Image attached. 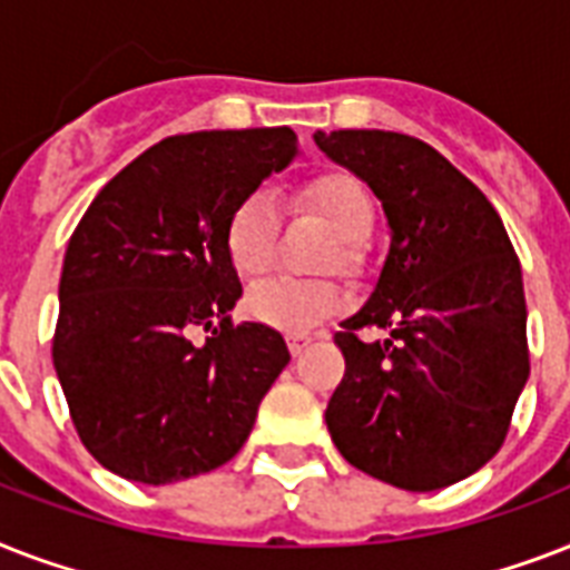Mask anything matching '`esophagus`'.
Returning a JSON list of instances; mask_svg holds the SVG:
<instances>
[{"mask_svg":"<svg viewBox=\"0 0 570 570\" xmlns=\"http://www.w3.org/2000/svg\"><path fill=\"white\" fill-rule=\"evenodd\" d=\"M307 343H313L311 334H289V337H286V346H289L293 355H302L304 348H307Z\"/></svg>","mask_w":570,"mask_h":570,"instance_id":"1","label":"esophagus"}]
</instances>
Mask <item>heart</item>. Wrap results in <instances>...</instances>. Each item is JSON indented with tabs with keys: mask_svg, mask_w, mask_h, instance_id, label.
I'll use <instances>...</instances> for the list:
<instances>
[{
	"mask_svg": "<svg viewBox=\"0 0 570 570\" xmlns=\"http://www.w3.org/2000/svg\"><path fill=\"white\" fill-rule=\"evenodd\" d=\"M302 197L337 230L343 239L340 263L355 266L357 242L370 239L375 227L373 195L352 174H320L302 189ZM277 204L266 189L245 195L233 206L224 230V245L233 268L242 277L263 275L275 259ZM346 307V289L334 281H298V277H266L248 289L245 311L250 320L268 328L304 334Z\"/></svg>",
	"mask_w": 570,
	"mask_h": 570,
	"instance_id": "1",
	"label": "heart"
}]
</instances>
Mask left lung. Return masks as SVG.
Returning <instances> with one entry per match:
<instances>
[{
	"mask_svg": "<svg viewBox=\"0 0 570 570\" xmlns=\"http://www.w3.org/2000/svg\"><path fill=\"white\" fill-rule=\"evenodd\" d=\"M313 138L375 191L390 224L370 302L334 334L346 375L325 411L331 441L387 485L438 491L494 459L530 379L521 263L491 200L420 138ZM364 327L391 340L366 344Z\"/></svg>",
	"mask_w": 570,
	"mask_h": 570,
	"instance_id": "1",
	"label": "left lung"
}]
</instances>
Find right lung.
Listing matches in <instances>:
<instances>
[{
  "label": "right lung",
  "instance_id": "right-lung-1",
  "mask_svg": "<svg viewBox=\"0 0 570 570\" xmlns=\"http://www.w3.org/2000/svg\"><path fill=\"white\" fill-rule=\"evenodd\" d=\"M298 154L289 127L171 136L111 177L67 242L52 364L102 468L168 485L248 441L286 364L284 337L233 325V206ZM209 330L204 347L190 334Z\"/></svg>",
  "mask_w": 570,
  "mask_h": 570
}]
</instances>
